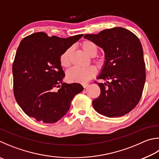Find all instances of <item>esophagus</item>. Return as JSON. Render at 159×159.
<instances>
[{
  "instance_id": "1",
  "label": "esophagus",
  "mask_w": 159,
  "mask_h": 159,
  "mask_svg": "<svg viewBox=\"0 0 159 159\" xmlns=\"http://www.w3.org/2000/svg\"><path fill=\"white\" fill-rule=\"evenodd\" d=\"M88 83H82V85H83V87L84 88H85L86 87H88Z\"/></svg>"
}]
</instances>
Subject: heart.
Returning <instances> with one entry per match:
<instances>
[{
    "label": "heart",
    "instance_id": "b5f03b06",
    "mask_svg": "<svg viewBox=\"0 0 159 159\" xmlns=\"http://www.w3.org/2000/svg\"><path fill=\"white\" fill-rule=\"evenodd\" d=\"M80 47L86 54L91 57L96 56L97 53V46L94 42L85 40L80 44ZM71 48H69L60 55V62L63 67H69L71 65ZM97 74L96 68L89 67L87 68L74 67L67 72V76L69 80L72 82L85 83L89 81Z\"/></svg>",
    "mask_w": 159,
    "mask_h": 159
}]
</instances>
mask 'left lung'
Instances as JSON below:
<instances>
[{
	"mask_svg": "<svg viewBox=\"0 0 159 159\" xmlns=\"http://www.w3.org/2000/svg\"><path fill=\"white\" fill-rule=\"evenodd\" d=\"M84 38L103 48L106 60L97 79L109 80L107 84L95 82L101 94L92 101L94 108L108 117L127 114L139 102L146 79L139 39L121 27L85 34Z\"/></svg>",
	"mask_w": 159,
	"mask_h": 159,
	"instance_id": "8db88e82",
	"label": "left lung"
}]
</instances>
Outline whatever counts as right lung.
I'll list each match as a JSON object with an SVG mask.
<instances>
[{
    "label": "right lung",
    "mask_w": 159,
    "mask_h": 159,
    "mask_svg": "<svg viewBox=\"0 0 159 159\" xmlns=\"http://www.w3.org/2000/svg\"><path fill=\"white\" fill-rule=\"evenodd\" d=\"M83 35L61 38L39 32L21 40L12 65L14 94L29 117L56 122L70 110L75 95L83 91L79 83H63L65 74L60 62V55Z\"/></svg>",
    "instance_id": "add662e5"
}]
</instances>
